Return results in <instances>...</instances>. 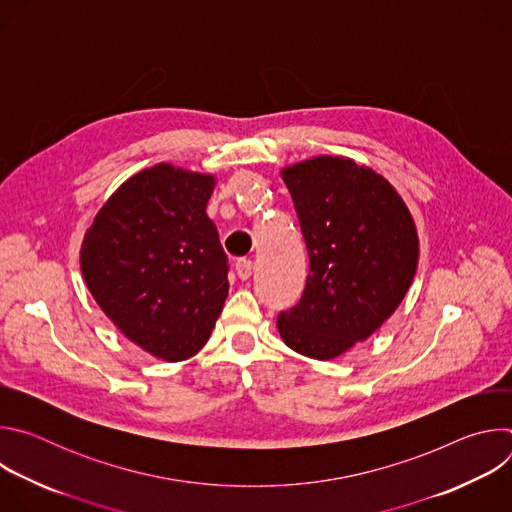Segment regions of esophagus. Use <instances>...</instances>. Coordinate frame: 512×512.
I'll return each mask as SVG.
<instances>
[{"label": "esophagus", "instance_id": "esophagus-1", "mask_svg": "<svg viewBox=\"0 0 512 512\" xmlns=\"http://www.w3.org/2000/svg\"><path fill=\"white\" fill-rule=\"evenodd\" d=\"M235 271L239 275V279H249L251 273H253V261L251 259H237L235 263Z\"/></svg>", "mask_w": 512, "mask_h": 512}]
</instances>
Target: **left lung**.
<instances>
[{
    "label": "left lung",
    "mask_w": 512,
    "mask_h": 512,
    "mask_svg": "<svg viewBox=\"0 0 512 512\" xmlns=\"http://www.w3.org/2000/svg\"><path fill=\"white\" fill-rule=\"evenodd\" d=\"M310 257L306 289L277 328L296 352L330 360L367 340L397 310L413 281L419 239L397 190L375 170L338 156L287 166Z\"/></svg>",
    "instance_id": "1"
}]
</instances>
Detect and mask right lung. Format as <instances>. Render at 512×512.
<instances>
[{
	"mask_svg": "<svg viewBox=\"0 0 512 512\" xmlns=\"http://www.w3.org/2000/svg\"><path fill=\"white\" fill-rule=\"evenodd\" d=\"M214 176L156 164L123 182L81 245L87 287L156 358L194 356L229 296V259L206 214Z\"/></svg>",
	"mask_w": 512,
	"mask_h": 512,
	"instance_id": "obj_1",
	"label": "right lung"
}]
</instances>
